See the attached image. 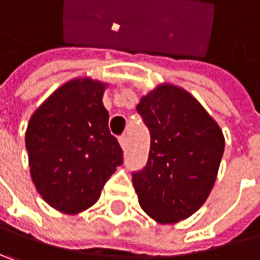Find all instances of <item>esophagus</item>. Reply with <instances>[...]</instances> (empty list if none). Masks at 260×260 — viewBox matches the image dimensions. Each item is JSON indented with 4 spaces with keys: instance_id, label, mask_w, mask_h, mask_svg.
<instances>
[{
    "instance_id": "34e87169",
    "label": "esophagus",
    "mask_w": 260,
    "mask_h": 260,
    "mask_svg": "<svg viewBox=\"0 0 260 260\" xmlns=\"http://www.w3.org/2000/svg\"><path fill=\"white\" fill-rule=\"evenodd\" d=\"M119 143H120V147H122L123 150H126V147H128V138H126V135H122V137L119 138Z\"/></svg>"
}]
</instances>
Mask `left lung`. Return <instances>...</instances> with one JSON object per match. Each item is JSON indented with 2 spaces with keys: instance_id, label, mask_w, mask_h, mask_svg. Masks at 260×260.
<instances>
[{
  "instance_id": "obj_1",
  "label": "left lung",
  "mask_w": 260,
  "mask_h": 260,
  "mask_svg": "<svg viewBox=\"0 0 260 260\" xmlns=\"http://www.w3.org/2000/svg\"><path fill=\"white\" fill-rule=\"evenodd\" d=\"M137 111L150 131L147 165L132 174L138 202L159 223L184 220L214 186L223 132L187 90L174 84L154 87Z\"/></svg>"
}]
</instances>
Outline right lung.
<instances>
[{
	"instance_id": "obj_1",
	"label": "right lung",
	"mask_w": 260,
	"mask_h": 260,
	"mask_svg": "<svg viewBox=\"0 0 260 260\" xmlns=\"http://www.w3.org/2000/svg\"><path fill=\"white\" fill-rule=\"evenodd\" d=\"M107 84L90 77L56 89L29 119L25 146L31 178L50 207L77 214L100 200L123 152L108 129Z\"/></svg>"
}]
</instances>
